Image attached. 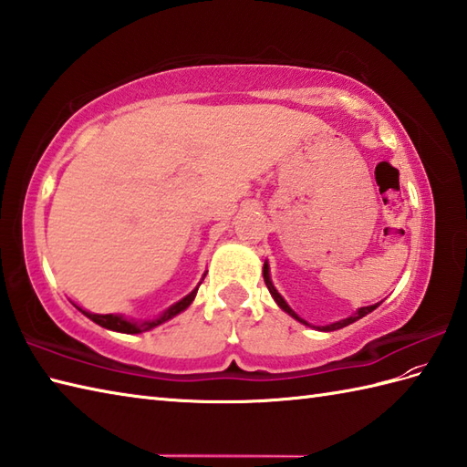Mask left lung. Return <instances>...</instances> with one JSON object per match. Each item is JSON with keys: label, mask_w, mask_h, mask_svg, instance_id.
<instances>
[{"label": "left lung", "mask_w": 467, "mask_h": 467, "mask_svg": "<svg viewBox=\"0 0 467 467\" xmlns=\"http://www.w3.org/2000/svg\"><path fill=\"white\" fill-rule=\"evenodd\" d=\"M263 276H265V285H266V289H269V293H271V296L275 299V303L281 306V309L285 311V313H289L293 319H296L299 323H303V325H306V327H313V329H319V331H337V329H343V327H347V325H351V323H355V321H359L361 317H365V315H369L371 311H375L377 306H379L381 303H375V305H369V306H361V309H357L351 317H347V319H341V321H335V323H331V325H323V327H315V325H311V323H306L305 319H301L299 315H296L289 305H286V301L283 299L281 296V293L275 289V285H273V281H271V271H269V263L265 261V266H263Z\"/></svg>", "instance_id": "left-lung-1"}]
</instances>
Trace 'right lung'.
Listing matches in <instances>:
<instances>
[{"label":"right lung","instance_id":"1","mask_svg":"<svg viewBox=\"0 0 467 467\" xmlns=\"http://www.w3.org/2000/svg\"><path fill=\"white\" fill-rule=\"evenodd\" d=\"M204 276H206V275H202V281H204ZM202 281H201V283H202ZM201 283H198V286H201ZM198 286H196L194 291L188 293L186 296H182L181 301L174 303V305H171V306H168L166 311H162L161 315L154 317V319H140V321H136V319H126V317H122V315H112V313H110V315H98V313L84 311V309H80V306H78V305H76V309L80 311L82 315H86L88 319L94 321L96 325L104 327V329H110V331H116V333H128V335L144 333V331H150V329H154V327H158V325H162V323H166V321H171L172 317H176L178 313L186 311L188 306H191V303L194 301Z\"/></svg>","mask_w":467,"mask_h":467}]
</instances>
